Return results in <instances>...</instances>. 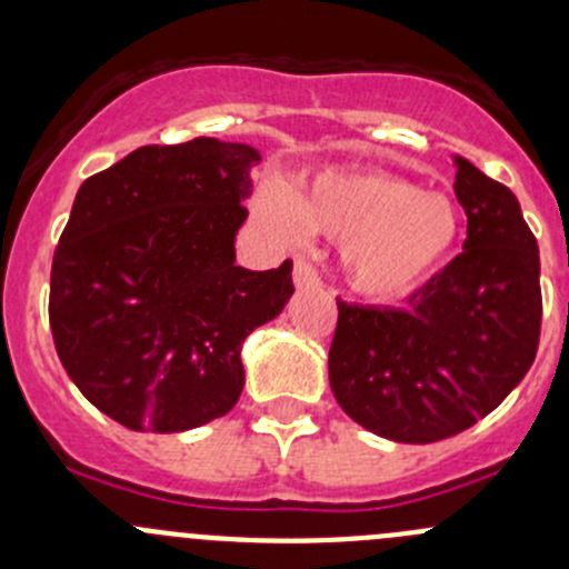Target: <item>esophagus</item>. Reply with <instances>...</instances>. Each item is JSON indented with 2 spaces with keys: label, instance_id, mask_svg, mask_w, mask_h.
Listing matches in <instances>:
<instances>
[{
  "label": "esophagus",
  "instance_id": "esophagus-1",
  "mask_svg": "<svg viewBox=\"0 0 569 569\" xmlns=\"http://www.w3.org/2000/svg\"><path fill=\"white\" fill-rule=\"evenodd\" d=\"M295 283L300 286H319L321 283V274H319V269L313 267L311 261H308L306 256H297V261H295Z\"/></svg>",
  "mask_w": 569,
  "mask_h": 569
}]
</instances>
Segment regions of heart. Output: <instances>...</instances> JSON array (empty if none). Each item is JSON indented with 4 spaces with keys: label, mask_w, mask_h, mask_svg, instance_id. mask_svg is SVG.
Here are the masks:
<instances>
[{
    "label": "heart",
    "mask_w": 569,
    "mask_h": 569,
    "mask_svg": "<svg viewBox=\"0 0 569 569\" xmlns=\"http://www.w3.org/2000/svg\"><path fill=\"white\" fill-rule=\"evenodd\" d=\"M263 214L289 233L343 242L349 286L375 300L418 289L460 239V209L443 192H423L391 173L327 170L291 200L269 194Z\"/></svg>",
    "instance_id": "heart-1"
}]
</instances>
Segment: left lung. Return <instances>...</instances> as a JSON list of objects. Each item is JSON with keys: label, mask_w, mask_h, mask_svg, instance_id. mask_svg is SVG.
<instances>
[{"label": "left lung", "mask_w": 569, "mask_h": 569, "mask_svg": "<svg viewBox=\"0 0 569 569\" xmlns=\"http://www.w3.org/2000/svg\"><path fill=\"white\" fill-rule=\"evenodd\" d=\"M468 239L401 308L338 302L330 386L352 421L435 443L496 410L531 369L542 327L539 248L512 189L457 157Z\"/></svg>", "instance_id": "1"}]
</instances>
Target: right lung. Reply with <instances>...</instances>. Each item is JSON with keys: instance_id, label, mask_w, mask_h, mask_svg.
<instances>
[{"instance_id": "add662e5", "label": "right lung", "mask_w": 569, "mask_h": 569, "mask_svg": "<svg viewBox=\"0 0 569 569\" xmlns=\"http://www.w3.org/2000/svg\"><path fill=\"white\" fill-rule=\"evenodd\" d=\"M242 142L142 146L79 187L51 261L49 325L73 386L129 429L183 432L226 416L242 343L283 311L291 261L237 267L248 220Z\"/></svg>"}]
</instances>
